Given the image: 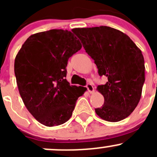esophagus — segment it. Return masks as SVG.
<instances>
[{
	"mask_svg": "<svg viewBox=\"0 0 157 157\" xmlns=\"http://www.w3.org/2000/svg\"><path fill=\"white\" fill-rule=\"evenodd\" d=\"M86 86L90 93H93V92H94V88H93V86L91 84V83H87Z\"/></svg>",
	"mask_w": 157,
	"mask_h": 157,
	"instance_id": "obj_1",
	"label": "esophagus"
}]
</instances>
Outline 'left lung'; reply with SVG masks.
Returning <instances> with one entry per match:
<instances>
[{
    "mask_svg": "<svg viewBox=\"0 0 157 157\" xmlns=\"http://www.w3.org/2000/svg\"><path fill=\"white\" fill-rule=\"evenodd\" d=\"M72 32L94 60L99 75L108 77L105 84L97 86L104 104L95 109L96 113L111 122L124 119L141 97L145 81L141 51L127 35L109 26L76 28Z\"/></svg>",
    "mask_w": 157,
    "mask_h": 157,
    "instance_id": "8db88e82",
    "label": "left lung"
}]
</instances>
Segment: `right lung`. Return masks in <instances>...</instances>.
<instances>
[{
    "mask_svg": "<svg viewBox=\"0 0 157 157\" xmlns=\"http://www.w3.org/2000/svg\"><path fill=\"white\" fill-rule=\"evenodd\" d=\"M81 48L71 32L51 29L30 36L16 56L19 92L41 124L53 127L68 121L77 99L86 90L71 86L65 79L69 58Z\"/></svg>",
    "mask_w": 157,
    "mask_h": 157,
    "instance_id": "add662e5",
    "label": "right lung"
}]
</instances>
